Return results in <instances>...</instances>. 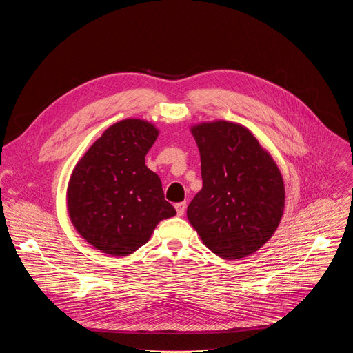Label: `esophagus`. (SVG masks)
<instances>
[{
    "mask_svg": "<svg viewBox=\"0 0 353 353\" xmlns=\"http://www.w3.org/2000/svg\"><path fill=\"white\" fill-rule=\"evenodd\" d=\"M185 207H187V204L184 203V201H183V203H177V204L174 205V208H176V211H177V215H179V216H183V215H184V212H185Z\"/></svg>",
    "mask_w": 353,
    "mask_h": 353,
    "instance_id": "esophagus-1",
    "label": "esophagus"
}]
</instances>
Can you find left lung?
<instances>
[{"label":"left lung","instance_id":"8db88e82","mask_svg":"<svg viewBox=\"0 0 353 353\" xmlns=\"http://www.w3.org/2000/svg\"><path fill=\"white\" fill-rule=\"evenodd\" d=\"M201 155L203 190L187 216L216 256L237 260L253 254L276 230L285 207L281 172L259 141L229 121L191 128Z\"/></svg>","mask_w":353,"mask_h":353}]
</instances>
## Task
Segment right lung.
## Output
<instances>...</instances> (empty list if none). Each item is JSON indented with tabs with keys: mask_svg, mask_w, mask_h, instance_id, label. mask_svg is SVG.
<instances>
[{
	"mask_svg": "<svg viewBox=\"0 0 353 353\" xmlns=\"http://www.w3.org/2000/svg\"><path fill=\"white\" fill-rule=\"evenodd\" d=\"M158 130L127 119L109 127L75 166L68 184V212L78 233L106 254L128 256L157 225L174 216L161 179L145 166Z\"/></svg>",
	"mask_w": 353,
	"mask_h": 353,
	"instance_id": "obj_1",
	"label": "right lung"
}]
</instances>
